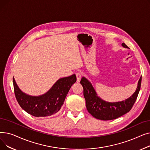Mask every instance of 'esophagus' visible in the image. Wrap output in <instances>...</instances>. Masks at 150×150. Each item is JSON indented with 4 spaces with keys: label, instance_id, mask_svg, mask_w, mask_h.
Instances as JSON below:
<instances>
[{
    "label": "esophagus",
    "instance_id": "1",
    "mask_svg": "<svg viewBox=\"0 0 150 150\" xmlns=\"http://www.w3.org/2000/svg\"><path fill=\"white\" fill-rule=\"evenodd\" d=\"M76 81L77 82H79L80 81V79L81 78V74L80 72H76Z\"/></svg>",
    "mask_w": 150,
    "mask_h": 150
}]
</instances>
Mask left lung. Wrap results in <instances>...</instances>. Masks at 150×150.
Instances as JSON below:
<instances>
[{
  "label": "left lung",
  "mask_w": 150,
  "mask_h": 150,
  "mask_svg": "<svg viewBox=\"0 0 150 150\" xmlns=\"http://www.w3.org/2000/svg\"><path fill=\"white\" fill-rule=\"evenodd\" d=\"M122 45L125 48L129 47L125 43ZM142 76L138 81L136 91L125 101L108 102L100 98L94 89L92 84L85 77H82L80 81L83 87L84 97L88 112L95 118L102 120H114L129 112L134 104L140 89Z\"/></svg>",
  "instance_id": "1"
}]
</instances>
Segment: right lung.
<instances>
[{"instance_id": "add662e5", "label": "right lung", "mask_w": 150, "mask_h": 150, "mask_svg": "<svg viewBox=\"0 0 150 150\" xmlns=\"http://www.w3.org/2000/svg\"><path fill=\"white\" fill-rule=\"evenodd\" d=\"M76 81L75 74L61 78L43 95L31 96L22 92L13 78L15 96L19 105L27 113L36 117L50 116L58 112L71 86Z\"/></svg>"}]
</instances>
